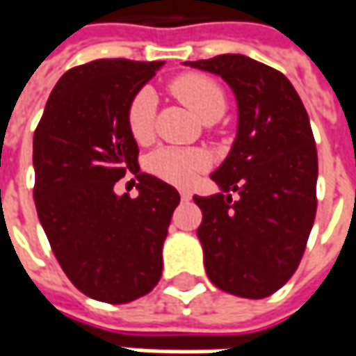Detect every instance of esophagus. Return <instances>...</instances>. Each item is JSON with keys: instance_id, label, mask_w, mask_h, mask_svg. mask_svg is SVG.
<instances>
[{"instance_id": "1", "label": "esophagus", "mask_w": 356, "mask_h": 356, "mask_svg": "<svg viewBox=\"0 0 356 356\" xmlns=\"http://www.w3.org/2000/svg\"><path fill=\"white\" fill-rule=\"evenodd\" d=\"M180 198H182V202H188V200L192 198V194L188 190H180Z\"/></svg>"}]
</instances>
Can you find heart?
<instances>
[{"label":"heart","instance_id":"heart-1","mask_svg":"<svg viewBox=\"0 0 356 356\" xmlns=\"http://www.w3.org/2000/svg\"><path fill=\"white\" fill-rule=\"evenodd\" d=\"M170 90L204 122H213L226 113L227 97L222 85L204 73H184L170 83ZM156 99L150 89L138 90L127 106V127L136 143H148L154 136ZM206 158L196 150L158 148L148 158V168L172 184H188L202 168Z\"/></svg>","mask_w":356,"mask_h":356}]
</instances>
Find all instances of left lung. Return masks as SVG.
I'll return each mask as SVG.
<instances>
[{"instance_id":"left-lung-1","label":"left lung","mask_w":356,"mask_h":356,"mask_svg":"<svg viewBox=\"0 0 356 356\" xmlns=\"http://www.w3.org/2000/svg\"><path fill=\"white\" fill-rule=\"evenodd\" d=\"M236 92L238 136L212 174L222 188L194 196L206 273L222 291L264 299L291 280L317 212V146L289 79L245 55L188 61ZM238 194L231 200V192Z\"/></svg>"}]
</instances>
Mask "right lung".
Wrapping results in <instances>:
<instances>
[{"mask_svg":"<svg viewBox=\"0 0 356 356\" xmlns=\"http://www.w3.org/2000/svg\"><path fill=\"white\" fill-rule=\"evenodd\" d=\"M160 65L97 59L69 69L35 129L39 222L65 275L104 303H129L156 287L180 204L176 188L140 172L138 144L127 127L130 99ZM127 171L139 182L136 199L114 194Z\"/></svg>","mask_w":356,"mask_h":356,"instance_id":"right-lung-1","label":"right lung"}]
</instances>
